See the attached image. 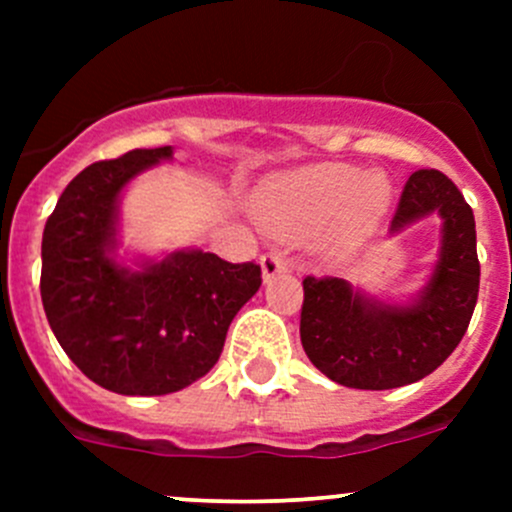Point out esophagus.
<instances>
[{
  "instance_id": "esophagus-1",
  "label": "esophagus",
  "mask_w": 512,
  "mask_h": 512,
  "mask_svg": "<svg viewBox=\"0 0 512 512\" xmlns=\"http://www.w3.org/2000/svg\"><path fill=\"white\" fill-rule=\"evenodd\" d=\"M282 272H287V262L282 252H267L262 257V277H265V282H270L275 275H282Z\"/></svg>"
}]
</instances>
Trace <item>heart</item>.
<instances>
[{"mask_svg":"<svg viewBox=\"0 0 512 512\" xmlns=\"http://www.w3.org/2000/svg\"><path fill=\"white\" fill-rule=\"evenodd\" d=\"M391 183L342 163L314 165L270 180L257 193V220L282 237L307 235L334 215L339 240H356L379 223L389 208Z\"/></svg>","mask_w":512,"mask_h":512,"instance_id":"b5f03b06","label":"heart"}]
</instances>
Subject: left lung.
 Instances as JSON below:
<instances>
[{"label": "left lung", "mask_w": 512, "mask_h": 512, "mask_svg": "<svg viewBox=\"0 0 512 512\" xmlns=\"http://www.w3.org/2000/svg\"><path fill=\"white\" fill-rule=\"evenodd\" d=\"M428 213L443 220L441 257L428 287L409 307L371 302L339 277L302 280V347L337 384L371 391L414 384L461 344L478 302L476 218L448 175L421 168L406 180L391 230Z\"/></svg>", "instance_id": "8db88e82"}]
</instances>
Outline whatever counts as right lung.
Here are the masks:
<instances>
[{
  "instance_id": "right-lung-1",
  "label": "right lung",
  "mask_w": 512,
  "mask_h": 512,
  "mask_svg": "<svg viewBox=\"0 0 512 512\" xmlns=\"http://www.w3.org/2000/svg\"><path fill=\"white\" fill-rule=\"evenodd\" d=\"M173 148H136L81 170L61 193L41 240V302L69 359L108 391L163 396L220 359L227 329L262 285L257 262L175 252L131 272L108 257L123 185Z\"/></svg>"
}]
</instances>
